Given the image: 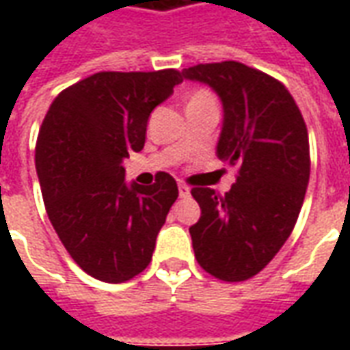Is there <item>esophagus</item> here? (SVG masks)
Segmentation results:
<instances>
[{
	"mask_svg": "<svg viewBox=\"0 0 350 350\" xmlns=\"http://www.w3.org/2000/svg\"><path fill=\"white\" fill-rule=\"evenodd\" d=\"M178 191H180V197H189V193H191L189 185H185V183H180V185H178Z\"/></svg>",
	"mask_w": 350,
	"mask_h": 350,
	"instance_id": "esophagus-1",
	"label": "esophagus"
}]
</instances>
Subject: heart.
<instances>
[{"label":"heart","instance_id":"1","mask_svg":"<svg viewBox=\"0 0 350 350\" xmlns=\"http://www.w3.org/2000/svg\"><path fill=\"white\" fill-rule=\"evenodd\" d=\"M210 107H217L215 97H213V93L210 92V90H206V88H195V90L187 95V110H191V108Z\"/></svg>","mask_w":350,"mask_h":350}]
</instances>
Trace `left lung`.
Listing matches in <instances>:
<instances>
[{"mask_svg": "<svg viewBox=\"0 0 350 350\" xmlns=\"http://www.w3.org/2000/svg\"><path fill=\"white\" fill-rule=\"evenodd\" d=\"M182 75L223 100L217 155L238 168L225 195L191 189L200 206L189 228L195 258L221 281H245L278 255L300 215L311 168L308 127L285 84L250 65L198 64Z\"/></svg>", "mask_w": 350, "mask_h": 350, "instance_id": "obj_1", "label": "left lung"}]
</instances>
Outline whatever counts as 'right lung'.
<instances>
[{"label":"right lung","instance_id":"1","mask_svg":"<svg viewBox=\"0 0 350 350\" xmlns=\"http://www.w3.org/2000/svg\"><path fill=\"white\" fill-rule=\"evenodd\" d=\"M182 80L176 69L95 72L57 93L42 120L35 167L44 208L72 260L99 281L146 270L178 198L167 172L127 187L122 161L144 148L152 110Z\"/></svg>","mask_w":350,"mask_h":350}]
</instances>
